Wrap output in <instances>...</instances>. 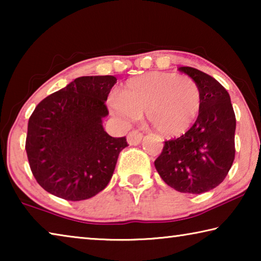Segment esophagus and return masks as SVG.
Here are the masks:
<instances>
[{
    "mask_svg": "<svg viewBox=\"0 0 261 261\" xmlns=\"http://www.w3.org/2000/svg\"><path fill=\"white\" fill-rule=\"evenodd\" d=\"M141 138H143V134L139 130H132L129 132V135H127L126 139H127V143L130 145H138Z\"/></svg>",
    "mask_w": 261,
    "mask_h": 261,
    "instance_id": "esophagus-1",
    "label": "esophagus"
}]
</instances>
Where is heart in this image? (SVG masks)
Returning a JSON list of instances; mask_svg holds the SVG:
<instances>
[{
  "mask_svg": "<svg viewBox=\"0 0 261 261\" xmlns=\"http://www.w3.org/2000/svg\"><path fill=\"white\" fill-rule=\"evenodd\" d=\"M112 112L136 120L145 112L149 124L163 137L184 135L199 116L201 92L188 76L148 72L127 79L120 95L110 99Z\"/></svg>",
  "mask_w": 261,
  "mask_h": 261,
  "instance_id": "obj_1",
  "label": "heart"
}]
</instances>
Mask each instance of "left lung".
<instances>
[{
    "label": "left lung",
    "mask_w": 261,
    "mask_h": 261,
    "mask_svg": "<svg viewBox=\"0 0 261 261\" xmlns=\"http://www.w3.org/2000/svg\"><path fill=\"white\" fill-rule=\"evenodd\" d=\"M201 92L199 116L179 138L166 140L154 161L159 175L176 191L200 194L223 182L235 159L236 117L230 96L210 74L180 67Z\"/></svg>",
    "instance_id": "obj_1"
}]
</instances>
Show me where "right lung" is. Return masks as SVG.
Returning a JSON list of instances; mask_svg holds the SVG:
<instances>
[{"label":"right lung","mask_w":261,"mask_h":261,"mask_svg":"<svg viewBox=\"0 0 261 261\" xmlns=\"http://www.w3.org/2000/svg\"><path fill=\"white\" fill-rule=\"evenodd\" d=\"M114 76H85L43 99L31 115L25 149L42 189L65 200L92 198L107 187L125 137L105 131Z\"/></svg>","instance_id":"add662e5"}]
</instances>
